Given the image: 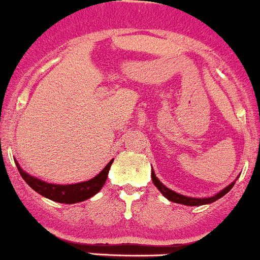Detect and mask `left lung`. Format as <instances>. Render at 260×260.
<instances>
[{
  "label": "left lung",
  "instance_id": "obj_1",
  "mask_svg": "<svg viewBox=\"0 0 260 260\" xmlns=\"http://www.w3.org/2000/svg\"><path fill=\"white\" fill-rule=\"evenodd\" d=\"M151 179L152 181H154L155 187L157 188V189L160 190L161 193H163L164 197H167L170 201H172V203H177V204H183V205H188V206H196V205H205V204H210L213 203V201H216V200L221 199L222 196H225L228 192H229L230 189H232L233 187H234V184H236V181H233L232 184H229L228 187L225 188V189H222L219 193H217L216 196L213 197H208V199H194V197H187V196H183V194H179L176 193V192H174V190H171L170 188H167L166 185H163V184L160 183V180L157 179L156 176H155L154 171L151 172Z\"/></svg>",
  "mask_w": 260,
  "mask_h": 260
}]
</instances>
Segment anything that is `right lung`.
<instances>
[{
	"instance_id": "right-lung-1",
	"label": "right lung",
	"mask_w": 260,
	"mask_h": 260,
	"mask_svg": "<svg viewBox=\"0 0 260 260\" xmlns=\"http://www.w3.org/2000/svg\"><path fill=\"white\" fill-rule=\"evenodd\" d=\"M113 160L109 161L106 164V167L104 168L101 172H100L97 176H94L93 179L88 181H83V183L77 184H70V185H57V184H50L46 183V181H42L37 177L30 176L28 174H26L21 167H19L18 163L17 164V168H18L19 174L23 177V180L30 185L35 192H38L42 196L47 197V199L52 200V201H56V203L61 204H75L80 203V201H84L86 199H90L92 196L100 192V189L104 187V184L106 181V177H108V172L110 170V166H112Z\"/></svg>"
}]
</instances>
